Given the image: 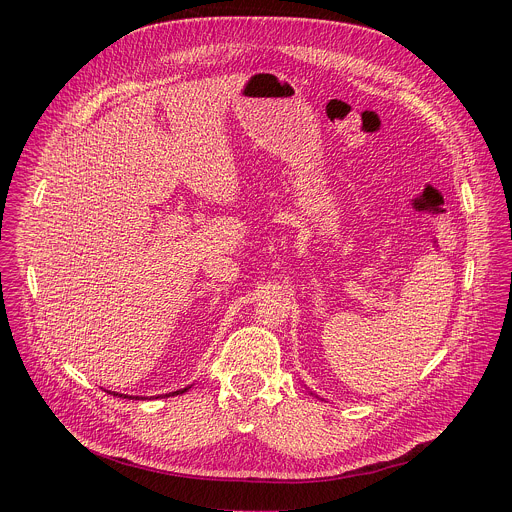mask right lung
<instances>
[{
  "label": "right lung",
  "instance_id": "add662e5",
  "mask_svg": "<svg viewBox=\"0 0 512 512\" xmlns=\"http://www.w3.org/2000/svg\"><path fill=\"white\" fill-rule=\"evenodd\" d=\"M188 389H190V387H186V389H180V391H174V393H168V395H166V397H170V395H182V393H186V391H188ZM107 393H111V391H107ZM113 395H115V397H117V395H119V397H127V399H135V401H137V399H145V397H133V395H121V393H115V391H113ZM158 397H162V395H158Z\"/></svg>",
  "mask_w": 512,
  "mask_h": 512
}]
</instances>
